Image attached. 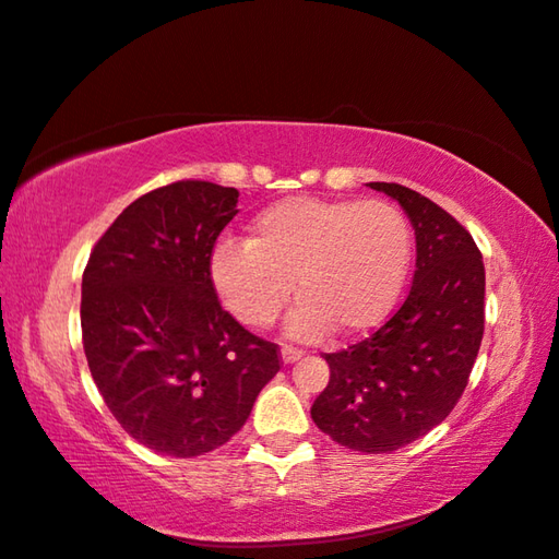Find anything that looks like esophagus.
Listing matches in <instances>:
<instances>
[{
	"label": "esophagus",
	"mask_w": 559,
	"mask_h": 559,
	"mask_svg": "<svg viewBox=\"0 0 559 559\" xmlns=\"http://www.w3.org/2000/svg\"><path fill=\"white\" fill-rule=\"evenodd\" d=\"M301 356H304V349H299V346L282 344V361H284V364H294V361H299Z\"/></svg>",
	"instance_id": "esophagus-1"
}]
</instances>
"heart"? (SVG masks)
<instances>
[{
	"mask_svg": "<svg viewBox=\"0 0 559 559\" xmlns=\"http://www.w3.org/2000/svg\"><path fill=\"white\" fill-rule=\"evenodd\" d=\"M412 263V227L388 201L294 195L265 207L248 241L222 239L210 275L222 304L248 328H270L299 296V340L361 334L392 311Z\"/></svg>",
	"mask_w": 559,
	"mask_h": 559,
	"instance_id": "1",
	"label": "heart"
}]
</instances>
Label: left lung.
<instances>
[{
	"mask_svg": "<svg viewBox=\"0 0 559 559\" xmlns=\"http://www.w3.org/2000/svg\"><path fill=\"white\" fill-rule=\"evenodd\" d=\"M368 186L396 198L412 219L414 282L384 325L325 354L330 382L311 416L344 448L382 454L426 436L462 400L486 328V267L448 210L402 183Z\"/></svg>",
	"mask_w": 559,
	"mask_h": 559,
	"instance_id": "1",
	"label": "left lung"
}]
</instances>
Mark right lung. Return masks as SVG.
<instances>
[{
    "mask_svg": "<svg viewBox=\"0 0 559 559\" xmlns=\"http://www.w3.org/2000/svg\"><path fill=\"white\" fill-rule=\"evenodd\" d=\"M237 201L213 181L159 186L111 222L83 270L91 376L119 426L159 454L225 444L282 366L277 344L222 308L210 275Z\"/></svg>",
    "mask_w": 559,
    "mask_h": 559,
    "instance_id": "right-lung-1",
    "label": "right lung"
}]
</instances>
